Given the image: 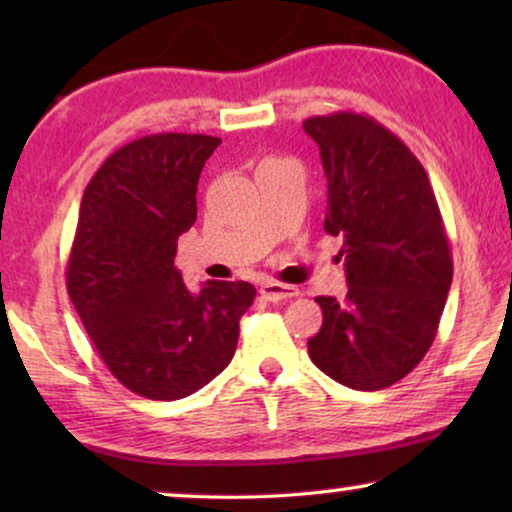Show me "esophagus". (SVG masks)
Instances as JSON below:
<instances>
[{"label": "esophagus", "instance_id": "esophagus-1", "mask_svg": "<svg viewBox=\"0 0 512 512\" xmlns=\"http://www.w3.org/2000/svg\"><path fill=\"white\" fill-rule=\"evenodd\" d=\"M261 296L277 303V300H286L298 296V289H293L289 284H279V282H263L261 284Z\"/></svg>", "mask_w": 512, "mask_h": 512}]
</instances>
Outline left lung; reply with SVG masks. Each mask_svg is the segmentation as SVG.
I'll return each instance as SVG.
<instances>
[{"label": "left lung", "mask_w": 512, "mask_h": 512, "mask_svg": "<svg viewBox=\"0 0 512 512\" xmlns=\"http://www.w3.org/2000/svg\"><path fill=\"white\" fill-rule=\"evenodd\" d=\"M303 130L328 181L324 230L342 237L347 296L324 312L307 352L321 373L356 391L403 380L436 338L452 284L443 216L424 167L373 118L338 111Z\"/></svg>", "instance_id": "left-lung-1"}]
</instances>
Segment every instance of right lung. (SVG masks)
Segmentation results:
<instances>
[{"mask_svg":"<svg viewBox=\"0 0 512 512\" xmlns=\"http://www.w3.org/2000/svg\"><path fill=\"white\" fill-rule=\"evenodd\" d=\"M219 137L163 132L104 160L79 209L67 291L97 354L123 387L179 401L228 366L249 282L188 291L174 268L177 240L198 219V179Z\"/></svg>","mask_w":512,"mask_h":512,"instance_id":"obj_1","label":"right lung"}]
</instances>
